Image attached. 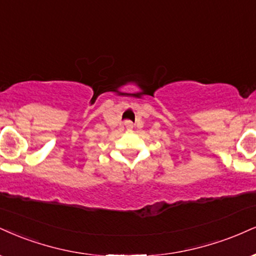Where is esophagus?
<instances>
[{
  "label": "esophagus",
  "mask_w": 256,
  "mask_h": 256,
  "mask_svg": "<svg viewBox=\"0 0 256 256\" xmlns=\"http://www.w3.org/2000/svg\"><path fill=\"white\" fill-rule=\"evenodd\" d=\"M125 126L128 130H132V128H134V124H132L131 122H125Z\"/></svg>",
  "instance_id": "esophagus-1"
}]
</instances>
